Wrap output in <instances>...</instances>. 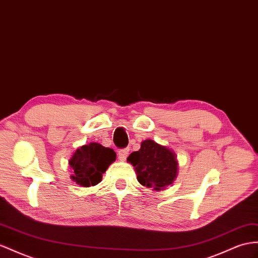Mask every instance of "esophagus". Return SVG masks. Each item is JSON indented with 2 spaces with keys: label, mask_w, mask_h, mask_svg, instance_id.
Here are the masks:
<instances>
[{
  "label": "esophagus",
  "mask_w": 258,
  "mask_h": 258,
  "mask_svg": "<svg viewBox=\"0 0 258 258\" xmlns=\"http://www.w3.org/2000/svg\"><path fill=\"white\" fill-rule=\"evenodd\" d=\"M128 149L127 148H125V149H120L118 150V157H120V159L121 160H126V158H127V156H128Z\"/></svg>",
  "instance_id": "1"
}]
</instances>
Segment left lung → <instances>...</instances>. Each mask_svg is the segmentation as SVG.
<instances>
[{
  "label": "left lung",
  "mask_w": 258,
  "mask_h": 258,
  "mask_svg": "<svg viewBox=\"0 0 258 258\" xmlns=\"http://www.w3.org/2000/svg\"><path fill=\"white\" fill-rule=\"evenodd\" d=\"M127 162L134 167L138 182L153 190L164 189L177 176L179 162L174 151L153 140L143 141L141 149L132 153Z\"/></svg>",
  "instance_id": "8db88e82"
}]
</instances>
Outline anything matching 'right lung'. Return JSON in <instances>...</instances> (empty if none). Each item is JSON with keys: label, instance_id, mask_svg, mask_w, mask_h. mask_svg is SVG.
I'll return each instance as SVG.
<instances>
[{"label": "right lung", "instance_id": "1", "mask_svg": "<svg viewBox=\"0 0 258 258\" xmlns=\"http://www.w3.org/2000/svg\"><path fill=\"white\" fill-rule=\"evenodd\" d=\"M116 159L115 151L98 143H89L73 154L69 164L73 170L71 179L83 187L95 186L102 180V174Z\"/></svg>", "mask_w": 258, "mask_h": 258}]
</instances>
